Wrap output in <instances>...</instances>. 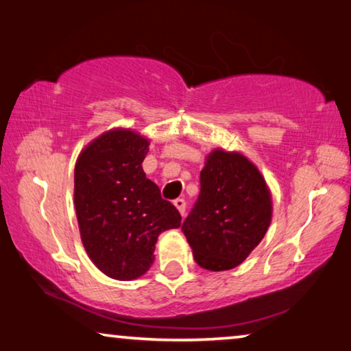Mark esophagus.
Instances as JSON below:
<instances>
[{
  "label": "esophagus",
  "mask_w": 351,
  "mask_h": 351,
  "mask_svg": "<svg viewBox=\"0 0 351 351\" xmlns=\"http://www.w3.org/2000/svg\"><path fill=\"white\" fill-rule=\"evenodd\" d=\"M175 206L178 208V210H180L181 215L186 214V199L184 198H176L175 199Z\"/></svg>",
  "instance_id": "esophagus-1"
}]
</instances>
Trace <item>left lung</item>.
<instances>
[{
	"label": "left lung",
	"instance_id": "left-lung-1",
	"mask_svg": "<svg viewBox=\"0 0 351 351\" xmlns=\"http://www.w3.org/2000/svg\"><path fill=\"white\" fill-rule=\"evenodd\" d=\"M198 202L182 223L197 264L223 271L242 264L271 223V192L258 167L239 152L215 148L199 173Z\"/></svg>",
	"mask_w": 351,
	"mask_h": 351
}]
</instances>
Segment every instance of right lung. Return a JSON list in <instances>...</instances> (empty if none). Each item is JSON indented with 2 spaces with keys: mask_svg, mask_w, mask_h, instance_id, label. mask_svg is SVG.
<instances>
[{
  "mask_svg": "<svg viewBox=\"0 0 351 351\" xmlns=\"http://www.w3.org/2000/svg\"><path fill=\"white\" fill-rule=\"evenodd\" d=\"M148 147L141 132L112 128L88 142L75 165L82 245L104 275L119 281L145 275L160 232L181 226L178 209L142 169Z\"/></svg>",
  "mask_w": 351,
  "mask_h": 351,
  "instance_id": "right-lung-1",
  "label": "right lung"
}]
</instances>
